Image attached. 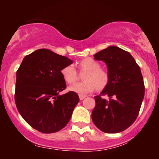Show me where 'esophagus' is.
Listing matches in <instances>:
<instances>
[{
    "label": "esophagus",
    "instance_id": "obj_1",
    "mask_svg": "<svg viewBox=\"0 0 159 159\" xmlns=\"http://www.w3.org/2000/svg\"><path fill=\"white\" fill-rule=\"evenodd\" d=\"M79 97H80V100H83L86 96H85V95H84L80 94V95H79Z\"/></svg>",
    "mask_w": 159,
    "mask_h": 159
}]
</instances>
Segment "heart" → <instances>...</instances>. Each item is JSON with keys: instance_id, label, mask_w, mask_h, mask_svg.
<instances>
[{"instance_id": "b5f03b06", "label": "heart", "mask_w": 159, "mask_h": 159, "mask_svg": "<svg viewBox=\"0 0 159 159\" xmlns=\"http://www.w3.org/2000/svg\"><path fill=\"white\" fill-rule=\"evenodd\" d=\"M77 67L80 73L86 72L82 77L84 81L70 87L69 89L71 91L80 94H86L95 89L97 91H101L108 86L110 81L109 74L105 69L101 68V64L93 58H84L78 62ZM61 72L63 79L67 84H75L79 80V73L71 64L63 67Z\"/></svg>"}]
</instances>
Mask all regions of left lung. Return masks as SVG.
I'll list each match as a JSON object with an SVG mask.
<instances>
[{
  "label": "left lung",
  "mask_w": 159,
  "mask_h": 159,
  "mask_svg": "<svg viewBox=\"0 0 159 159\" xmlns=\"http://www.w3.org/2000/svg\"><path fill=\"white\" fill-rule=\"evenodd\" d=\"M94 58L107 65L110 81L101 94L94 97L93 121L106 133L122 132L135 121L144 98L140 68L129 52L116 46L99 51ZM103 95H108L110 101L102 99Z\"/></svg>",
  "instance_id": "left-lung-1"
}]
</instances>
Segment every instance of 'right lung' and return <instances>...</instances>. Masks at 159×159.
<instances>
[{"mask_svg": "<svg viewBox=\"0 0 159 159\" xmlns=\"http://www.w3.org/2000/svg\"><path fill=\"white\" fill-rule=\"evenodd\" d=\"M72 61L48 49L26 56L16 71L15 103L19 114L32 128L43 133L63 129L80 101L77 93H58L66 88L63 67Z\"/></svg>", "mask_w": 159, "mask_h": 159, "instance_id": "right-lung-1", "label": "right lung"}]
</instances>
